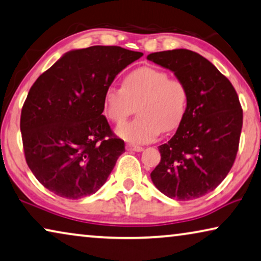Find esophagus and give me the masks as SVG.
<instances>
[{
	"label": "esophagus",
	"instance_id": "obj_1",
	"mask_svg": "<svg viewBox=\"0 0 261 261\" xmlns=\"http://www.w3.org/2000/svg\"><path fill=\"white\" fill-rule=\"evenodd\" d=\"M126 150L127 151H136V152H142L144 150L142 146H137V145H132V144H126Z\"/></svg>",
	"mask_w": 261,
	"mask_h": 261
}]
</instances>
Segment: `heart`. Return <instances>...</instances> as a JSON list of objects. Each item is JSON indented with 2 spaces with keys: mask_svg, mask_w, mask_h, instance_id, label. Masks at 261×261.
Wrapping results in <instances>:
<instances>
[{
  "mask_svg": "<svg viewBox=\"0 0 261 261\" xmlns=\"http://www.w3.org/2000/svg\"><path fill=\"white\" fill-rule=\"evenodd\" d=\"M137 104L138 117L119 125L116 134L131 144H145L162 131L177 129L186 111L188 90L163 70L141 67L127 73L122 88L110 85L104 91L103 111L112 123L124 122Z\"/></svg>",
  "mask_w": 261,
  "mask_h": 261,
  "instance_id": "1",
  "label": "heart"
}]
</instances>
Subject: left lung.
Masks as SVG:
<instances>
[{
	"label": "left lung",
	"instance_id": "left-lung-1",
	"mask_svg": "<svg viewBox=\"0 0 261 261\" xmlns=\"http://www.w3.org/2000/svg\"><path fill=\"white\" fill-rule=\"evenodd\" d=\"M146 58L171 70L188 90L184 118L173 137L158 146L161 163L151 179L169 198L196 199L213 191L234 163L243 127L238 95L211 62L191 50L152 53Z\"/></svg>",
	"mask_w": 261,
	"mask_h": 261
}]
</instances>
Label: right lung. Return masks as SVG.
Listing matches in <instances>:
<instances>
[{
    "label": "right lung",
    "instance_id": "obj_1",
    "mask_svg": "<svg viewBox=\"0 0 261 261\" xmlns=\"http://www.w3.org/2000/svg\"><path fill=\"white\" fill-rule=\"evenodd\" d=\"M142 53L93 45L65 53L30 88L21 112L27 164L57 196L80 199L104 185L125 144L112 134L103 95Z\"/></svg>",
    "mask_w": 261,
    "mask_h": 261
}]
</instances>
